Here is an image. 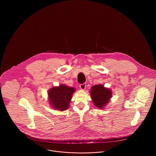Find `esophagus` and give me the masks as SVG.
<instances>
[{"label":"esophagus","mask_w":156,"mask_h":156,"mask_svg":"<svg viewBox=\"0 0 156 156\" xmlns=\"http://www.w3.org/2000/svg\"><path fill=\"white\" fill-rule=\"evenodd\" d=\"M86 83H83V84H80V88L82 89V90H85L86 88Z\"/></svg>","instance_id":"esophagus-1"}]
</instances>
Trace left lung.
<instances>
[{
    "label": "left lung",
    "instance_id": "8db88e82",
    "mask_svg": "<svg viewBox=\"0 0 156 156\" xmlns=\"http://www.w3.org/2000/svg\"><path fill=\"white\" fill-rule=\"evenodd\" d=\"M90 95L94 106L100 109H103L110 101L112 91L110 88L99 84L91 87Z\"/></svg>",
    "mask_w": 156,
    "mask_h": 156
}]
</instances>
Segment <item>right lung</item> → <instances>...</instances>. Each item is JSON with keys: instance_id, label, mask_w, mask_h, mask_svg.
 <instances>
[{"instance_id": "right-lung-1", "label": "right lung", "mask_w": 156, "mask_h": 156, "mask_svg": "<svg viewBox=\"0 0 156 156\" xmlns=\"http://www.w3.org/2000/svg\"><path fill=\"white\" fill-rule=\"evenodd\" d=\"M76 89L66 85L53 87L48 90L49 104L54 109L60 111H66L69 106L73 93Z\"/></svg>"}]
</instances>
